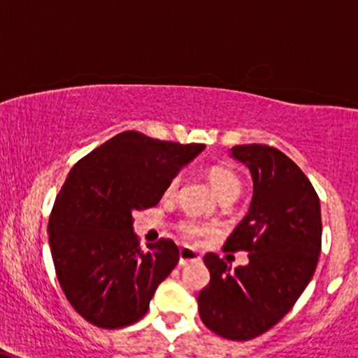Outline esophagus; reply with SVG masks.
Listing matches in <instances>:
<instances>
[{"mask_svg": "<svg viewBox=\"0 0 358 358\" xmlns=\"http://www.w3.org/2000/svg\"><path fill=\"white\" fill-rule=\"evenodd\" d=\"M200 260H201V257L196 250L188 248V247L180 248V265L182 266L188 265V264H196V262H200Z\"/></svg>", "mask_w": 358, "mask_h": 358, "instance_id": "esophagus-1", "label": "esophagus"}]
</instances>
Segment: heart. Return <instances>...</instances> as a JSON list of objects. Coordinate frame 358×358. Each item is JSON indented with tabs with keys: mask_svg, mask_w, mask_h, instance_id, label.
<instances>
[{
	"mask_svg": "<svg viewBox=\"0 0 358 358\" xmlns=\"http://www.w3.org/2000/svg\"><path fill=\"white\" fill-rule=\"evenodd\" d=\"M208 180H210V183H212L213 190L217 192L218 196H220V200L227 196L236 198L240 193V188H242V182H240L238 175H236L235 171H231L230 168H225V166L210 168ZM178 185H180V178L171 180L165 190V196L166 198L175 196L176 190H178ZM180 228H182L183 234L187 236H190V238H195V236H200V235L206 234V231H210L208 225H205V223H198L195 220L183 222L182 225H180Z\"/></svg>",
	"mask_w": 358,
	"mask_h": 358,
	"instance_id": "obj_1",
	"label": "heart"
}]
</instances>
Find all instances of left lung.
<instances>
[{
  "instance_id": "8db88e82",
  "label": "left lung",
  "mask_w": 358,
  "mask_h": 358,
  "mask_svg": "<svg viewBox=\"0 0 358 358\" xmlns=\"http://www.w3.org/2000/svg\"><path fill=\"white\" fill-rule=\"evenodd\" d=\"M228 155L248 168L253 182L248 213L225 245L250 252L248 265L231 270L217 253H206L210 283L196 300L210 330L228 340H250L290 312L315 273L320 200L303 171L277 148L238 145Z\"/></svg>"
}]
</instances>
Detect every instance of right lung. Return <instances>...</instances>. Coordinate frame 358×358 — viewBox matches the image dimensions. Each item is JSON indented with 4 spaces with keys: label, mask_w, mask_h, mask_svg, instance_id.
I'll return each mask as SVG.
<instances>
[{
    "label": "right lung",
    "mask_w": 358,
    "mask_h": 358,
    "mask_svg": "<svg viewBox=\"0 0 358 358\" xmlns=\"http://www.w3.org/2000/svg\"><path fill=\"white\" fill-rule=\"evenodd\" d=\"M203 150L124 131L70 170L51 212L48 240L59 285L90 324L120 329L146 313L180 252L165 238L141 248L133 212L157 205Z\"/></svg>",
    "instance_id": "1"
}]
</instances>
